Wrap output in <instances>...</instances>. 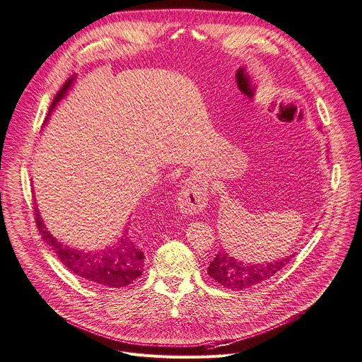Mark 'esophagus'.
Returning <instances> with one entry per match:
<instances>
[{
	"mask_svg": "<svg viewBox=\"0 0 362 362\" xmlns=\"http://www.w3.org/2000/svg\"><path fill=\"white\" fill-rule=\"evenodd\" d=\"M207 204V185L202 177H189L181 187L178 209L182 215H199Z\"/></svg>",
	"mask_w": 362,
	"mask_h": 362,
	"instance_id": "1",
	"label": "esophagus"
}]
</instances>
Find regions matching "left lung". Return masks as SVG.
I'll list each match as a JSON object with an SVG mask.
<instances>
[{"mask_svg": "<svg viewBox=\"0 0 362 362\" xmlns=\"http://www.w3.org/2000/svg\"><path fill=\"white\" fill-rule=\"evenodd\" d=\"M293 256L295 254H291V256H285L276 262L251 264L230 257L226 251H218L216 257L207 267V273L222 286L232 291H243L273 278L292 260Z\"/></svg>", "mask_w": 362, "mask_h": 362, "instance_id": "obj_1", "label": "left lung"}]
</instances>
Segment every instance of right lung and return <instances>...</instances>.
<instances>
[{
	"instance_id": "1",
	"label": "right lung",
	"mask_w": 362,
	"mask_h": 362,
	"mask_svg": "<svg viewBox=\"0 0 362 362\" xmlns=\"http://www.w3.org/2000/svg\"><path fill=\"white\" fill-rule=\"evenodd\" d=\"M73 81L74 77H70L59 89L54 102L51 103L49 114L54 111L55 105L66 96ZM35 215L42 240L54 250L64 266L86 282L99 286L122 288L133 284L143 274L144 251L130 233V228L124 230L122 237L118 238L117 244L105 247L103 250L84 251L58 241L44 225L37 207H35Z\"/></svg>"
}]
</instances>
